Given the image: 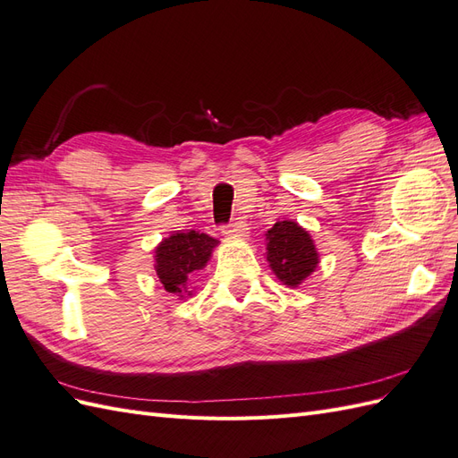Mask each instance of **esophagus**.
<instances>
[{"label":"esophagus","mask_w":458,"mask_h":458,"mask_svg":"<svg viewBox=\"0 0 458 458\" xmlns=\"http://www.w3.org/2000/svg\"><path fill=\"white\" fill-rule=\"evenodd\" d=\"M221 231H224L225 237H244V234L248 233V227H246V221L242 217H237L229 221L227 225L221 227Z\"/></svg>","instance_id":"1"}]
</instances>
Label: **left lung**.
I'll list each match as a JSON object with an SVG mask.
<instances>
[{"label":"left lung","mask_w":458,"mask_h":458,"mask_svg":"<svg viewBox=\"0 0 458 458\" xmlns=\"http://www.w3.org/2000/svg\"><path fill=\"white\" fill-rule=\"evenodd\" d=\"M267 261L279 279L298 286L317 267L318 256L308 231L294 221H276L267 231Z\"/></svg>","instance_id":"left-lung-1"}]
</instances>
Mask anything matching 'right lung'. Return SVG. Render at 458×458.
I'll return each instance as SVG.
<instances>
[{
  "label": "right lung",
  "instance_id": "add662e5",
  "mask_svg": "<svg viewBox=\"0 0 458 458\" xmlns=\"http://www.w3.org/2000/svg\"><path fill=\"white\" fill-rule=\"evenodd\" d=\"M217 244L210 234L189 231L174 233L157 248V275L168 293L182 294L187 279L206 266Z\"/></svg>",
  "mask_w": 458,
  "mask_h": 458
}]
</instances>
